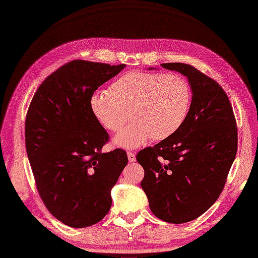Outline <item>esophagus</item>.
I'll return each instance as SVG.
<instances>
[{"label":"esophagus","mask_w":258,"mask_h":258,"mask_svg":"<svg viewBox=\"0 0 258 258\" xmlns=\"http://www.w3.org/2000/svg\"><path fill=\"white\" fill-rule=\"evenodd\" d=\"M127 156H128V160H129L130 162H135V161H136V154H135V153L128 152V153H127Z\"/></svg>","instance_id":"1"}]
</instances>
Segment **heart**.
Returning <instances> with one entry per match:
<instances>
[{"label":"heart","mask_w":258,"mask_h":258,"mask_svg":"<svg viewBox=\"0 0 258 258\" xmlns=\"http://www.w3.org/2000/svg\"><path fill=\"white\" fill-rule=\"evenodd\" d=\"M191 90L177 74L128 72L116 80L108 91H95L89 98L90 112L111 132L119 131L114 144L137 148L153 138L161 141L181 128L189 112Z\"/></svg>","instance_id":"obj_1"}]
</instances>
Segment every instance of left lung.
Returning <instances> with one entry per match:
<instances>
[{"mask_svg": "<svg viewBox=\"0 0 258 258\" xmlns=\"http://www.w3.org/2000/svg\"><path fill=\"white\" fill-rule=\"evenodd\" d=\"M161 67L188 80L189 112L175 134L140 151L137 160L154 215L183 224L204 214L221 195L237 154L238 132L229 99L214 80L179 62Z\"/></svg>", "mask_w": 258, "mask_h": 258, "instance_id": "1", "label": "left lung"}]
</instances>
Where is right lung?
I'll return each instance as SVG.
<instances>
[{
    "mask_svg": "<svg viewBox=\"0 0 258 258\" xmlns=\"http://www.w3.org/2000/svg\"><path fill=\"white\" fill-rule=\"evenodd\" d=\"M124 67L69 62L41 84L29 106L26 147L38 194L49 212L70 227L102 220L128 163L120 148L101 152L108 135L89 107L91 93Z\"/></svg>",
    "mask_w": 258,
    "mask_h": 258,
    "instance_id": "obj_1",
    "label": "right lung"
}]
</instances>
